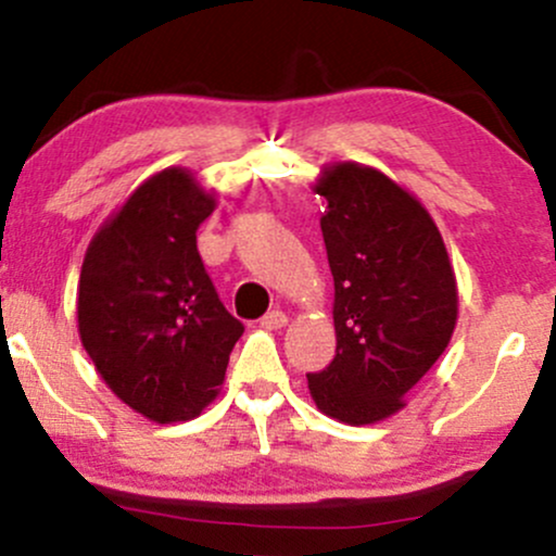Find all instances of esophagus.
Returning <instances> with one entry per match:
<instances>
[{
	"instance_id": "34e87169",
	"label": "esophagus",
	"mask_w": 556,
	"mask_h": 556,
	"mask_svg": "<svg viewBox=\"0 0 556 556\" xmlns=\"http://www.w3.org/2000/svg\"><path fill=\"white\" fill-rule=\"evenodd\" d=\"M261 324H264L266 329H282L287 327V314L285 311H269V314L261 318Z\"/></svg>"
}]
</instances>
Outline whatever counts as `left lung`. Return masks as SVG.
<instances>
[{"instance_id":"8db88e82","label":"left lung","mask_w":556,"mask_h":556,"mask_svg":"<svg viewBox=\"0 0 556 556\" xmlns=\"http://www.w3.org/2000/svg\"><path fill=\"white\" fill-rule=\"evenodd\" d=\"M324 245L334 277V361L308 374L324 416L379 424L405 407L457 324V279L431 214L384 172L358 162L321 169Z\"/></svg>"}]
</instances>
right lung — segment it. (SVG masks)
I'll return each instance as SVG.
<instances>
[{"label":"right lung","instance_id":"obj_1","mask_svg":"<svg viewBox=\"0 0 556 556\" xmlns=\"http://www.w3.org/2000/svg\"><path fill=\"white\" fill-rule=\"evenodd\" d=\"M214 208L193 172L167 167L132 190L83 258V348L106 387L154 424L201 416L242 334L198 256L195 232Z\"/></svg>","mask_w":556,"mask_h":556}]
</instances>
